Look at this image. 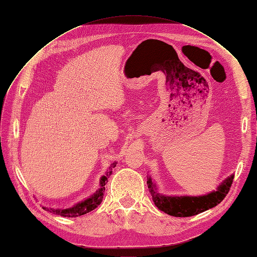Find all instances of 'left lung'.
<instances>
[{"instance_id": "left-lung-1", "label": "left lung", "mask_w": 257, "mask_h": 257, "mask_svg": "<svg viewBox=\"0 0 257 257\" xmlns=\"http://www.w3.org/2000/svg\"><path fill=\"white\" fill-rule=\"evenodd\" d=\"M232 179H234V175H230L217 186L215 191L200 196L163 195V194L158 192L157 185L152 181V178L150 176H148L147 184L154 205L161 211L173 216L186 217L204 212L206 210L211 209L217 204H220L228 193L232 183Z\"/></svg>"}]
</instances>
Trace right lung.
<instances>
[{"instance_id": "add662e5", "label": "right lung", "mask_w": 257, "mask_h": 257, "mask_svg": "<svg viewBox=\"0 0 257 257\" xmlns=\"http://www.w3.org/2000/svg\"><path fill=\"white\" fill-rule=\"evenodd\" d=\"M115 165H116V162H113L112 164H110L109 168L106 170L105 175L100 177L99 189L95 193H93L92 195H90L88 198H84L83 200L79 201V203H77L74 206L66 209L65 208H48V207H43V209L56 215L65 216V217L80 216L92 211V210H94L97 206L100 205V203H102L103 197H104V192H105V185L108 182V178H109L110 175L112 174V169L115 167Z\"/></svg>"}]
</instances>
